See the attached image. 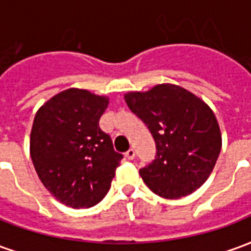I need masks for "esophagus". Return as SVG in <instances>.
I'll return each instance as SVG.
<instances>
[{"label": "esophagus", "mask_w": 251, "mask_h": 251, "mask_svg": "<svg viewBox=\"0 0 251 251\" xmlns=\"http://www.w3.org/2000/svg\"><path fill=\"white\" fill-rule=\"evenodd\" d=\"M125 157L127 158V160H133V158L136 157V152H134V149H129V151L125 153Z\"/></svg>", "instance_id": "1"}]
</instances>
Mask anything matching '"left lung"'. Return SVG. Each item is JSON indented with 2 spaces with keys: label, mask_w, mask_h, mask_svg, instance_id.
Masks as SVG:
<instances>
[{
  "label": "left lung",
  "mask_w": 251,
  "mask_h": 251,
  "mask_svg": "<svg viewBox=\"0 0 251 251\" xmlns=\"http://www.w3.org/2000/svg\"><path fill=\"white\" fill-rule=\"evenodd\" d=\"M125 100L156 142V158L140 169L144 183L167 199L195 192L208 179L222 148L219 124L210 106L171 83L126 93Z\"/></svg>",
  "instance_id": "1"
}]
</instances>
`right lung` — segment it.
Instances as JSON below:
<instances>
[{
    "label": "right lung",
    "mask_w": 251,
    "mask_h": 251,
    "mask_svg": "<svg viewBox=\"0 0 251 251\" xmlns=\"http://www.w3.org/2000/svg\"><path fill=\"white\" fill-rule=\"evenodd\" d=\"M107 106V97L68 88L35 115L29 142L33 167L52 196L72 208L98 204L124 157L99 127Z\"/></svg>",
    "instance_id": "add662e5"
}]
</instances>
